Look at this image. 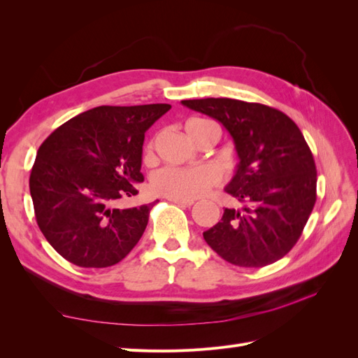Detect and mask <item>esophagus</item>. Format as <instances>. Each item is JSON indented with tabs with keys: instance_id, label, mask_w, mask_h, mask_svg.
Listing matches in <instances>:
<instances>
[{
	"instance_id": "34e87169",
	"label": "esophagus",
	"mask_w": 358,
	"mask_h": 358,
	"mask_svg": "<svg viewBox=\"0 0 358 358\" xmlns=\"http://www.w3.org/2000/svg\"><path fill=\"white\" fill-rule=\"evenodd\" d=\"M173 203H176L180 208H191L194 204V200H171Z\"/></svg>"
}]
</instances>
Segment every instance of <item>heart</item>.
<instances>
[{"instance_id": "heart-1", "label": "heart", "mask_w": 358, "mask_h": 358, "mask_svg": "<svg viewBox=\"0 0 358 358\" xmlns=\"http://www.w3.org/2000/svg\"><path fill=\"white\" fill-rule=\"evenodd\" d=\"M212 122L204 119H189L185 124V131L188 137L196 142L201 129ZM143 159L146 164H152L155 159V138L149 140L145 148ZM218 170L210 166H200L192 169L166 167L158 170L152 176V191L158 196L167 197L170 200H194L201 197L203 194L218 180Z\"/></svg>"}]
</instances>
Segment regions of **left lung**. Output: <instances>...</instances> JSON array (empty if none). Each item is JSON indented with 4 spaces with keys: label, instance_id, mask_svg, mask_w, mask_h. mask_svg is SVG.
I'll return each mask as SVG.
<instances>
[{
    "label": "left lung",
    "instance_id": "obj_1",
    "mask_svg": "<svg viewBox=\"0 0 358 358\" xmlns=\"http://www.w3.org/2000/svg\"><path fill=\"white\" fill-rule=\"evenodd\" d=\"M182 104L221 122L241 159L225 192L243 208L225 209L203 233L206 243L234 266L278 262L300 239L317 201L315 161L299 127L259 103L201 99Z\"/></svg>",
    "mask_w": 358,
    "mask_h": 358
}]
</instances>
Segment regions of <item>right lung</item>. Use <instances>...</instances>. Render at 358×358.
<instances>
[{"instance_id":"1","label":"right lung","mask_w":358,"mask_h":358,"mask_svg":"<svg viewBox=\"0 0 358 358\" xmlns=\"http://www.w3.org/2000/svg\"><path fill=\"white\" fill-rule=\"evenodd\" d=\"M170 104L99 106L58 127L37 150L29 192L41 233L86 268L124 259L145 233L154 203L117 208L143 182L145 133Z\"/></svg>"}]
</instances>
